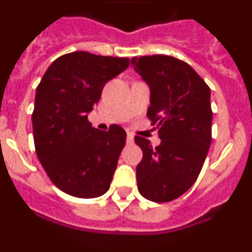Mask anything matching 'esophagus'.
Returning a JSON list of instances; mask_svg holds the SVG:
<instances>
[{
    "mask_svg": "<svg viewBox=\"0 0 252 252\" xmlns=\"http://www.w3.org/2000/svg\"><path fill=\"white\" fill-rule=\"evenodd\" d=\"M133 142H134V136L132 133H128L126 134V145H133Z\"/></svg>",
    "mask_w": 252,
    "mask_h": 252,
    "instance_id": "34e87169",
    "label": "esophagus"
}]
</instances>
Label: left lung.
<instances>
[{"label":"left lung","mask_w":252,"mask_h":252,"mask_svg":"<svg viewBox=\"0 0 252 252\" xmlns=\"http://www.w3.org/2000/svg\"><path fill=\"white\" fill-rule=\"evenodd\" d=\"M133 69L151 90L147 118L161 143L134 137L143 152L137 165L138 191L154 202L187 192L201 172L211 143L210 88L187 63L168 55L132 59Z\"/></svg>","instance_id":"left-lung-1"}]
</instances>
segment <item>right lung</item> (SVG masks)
<instances>
[{"instance_id":"add662e5","label":"right lung","mask_w":252,"mask_h":252,"mask_svg":"<svg viewBox=\"0 0 252 252\" xmlns=\"http://www.w3.org/2000/svg\"><path fill=\"white\" fill-rule=\"evenodd\" d=\"M129 59L75 51L50 65L32 114L35 154L59 189L79 198L106 193L126 133L119 126L94 129L87 114L103 86L129 66Z\"/></svg>"}]
</instances>
